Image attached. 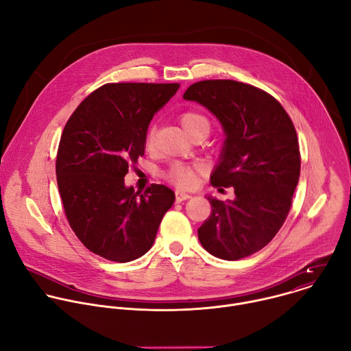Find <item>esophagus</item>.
I'll list each match as a JSON object with an SVG mask.
<instances>
[{
	"mask_svg": "<svg viewBox=\"0 0 351 351\" xmlns=\"http://www.w3.org/2000/svg\"><path fill=\"white\" fill-rule=\"evenodd\" d=\"M191 195L187 194V193H183V191H176V203H182L184 202V199H189Z\"/></svg>",
	"mask_w": 351,
	"mask_h": 351,
	"instance_id": "1",
	"label": "esophagus"
}]
</instances>
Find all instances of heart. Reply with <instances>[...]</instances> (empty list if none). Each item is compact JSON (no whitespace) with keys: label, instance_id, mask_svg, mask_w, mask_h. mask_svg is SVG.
Listing matches in <instances>:
<instances>
[{"label":"heart","instance_id":"obj_1","mask_svg":"<svg viewBox=\"0 0 351 351\" xmlns=\"http://www.w3.org/2000/svg\"><path fill=\"white\" fill-rule=\"evenodd\" d=\"M179 122H180L183 130L190 137H193L194 134H197L199 132L210 133V121L207 119V117H204L203 114H199V112H195V111L183 112L179 117ZM154 138H156V128L152 126L145 133V147H147V149L153 148ZM164 178L179 189H190L197 183L198 169L194 168V167H190V165L176 162V164H172L164 172Z\"/></svg>","mask_w":351,"mask_h":351}]
</instances>
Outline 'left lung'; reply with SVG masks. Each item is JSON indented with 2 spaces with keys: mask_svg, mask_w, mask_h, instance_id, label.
Returning a JSON list of instances; mask_svg holds the SVG:
<instances>
[{
  "mask_svg": "<svg viewBox=\"0 0 351 351\" xmlns=\"http://www.w3.org/2000/svg\"><path fill=\"white\" fill-rule=\"evenodd\" d=\"M184 99L208 108L226 138L211 175L219 191L233 187V202L207 197L211 215L198 240L218 258L236 261L265 247L282 228L300 178V147L294 125L275 97L236 80H202Z\"/></svg>",
  "mask_w": 351,
  "mask_h": 351,
  "instance_id": "1",
  "label": "left lung"
}]
</instances>
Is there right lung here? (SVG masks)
Here are the masks:
<instances>
[{
    "instance_id": "right-lung-1",
    "label": "right lung",
    "mask_w": 351,
    "mask_h": 351,
    "mask_svg": "<svg viewBox=\"0 0 351 351\" xmlns=\"http://www.w3.org/2000/svg\"><path fill=\"white\" fill-rule=\"evenodd\" d=\"M179 83H107L87 95L68 119L56 172L66 219L91 253L129 263L152 248L175 193L153 183L141 191L125 175L144 156L154 114Z\"/></svg>"
}]
</instances>
